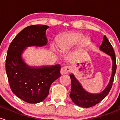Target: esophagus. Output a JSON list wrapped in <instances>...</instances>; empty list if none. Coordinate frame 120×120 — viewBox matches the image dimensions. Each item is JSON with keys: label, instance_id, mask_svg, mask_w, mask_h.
I'll return each mask as SVG.
<instances>
[{"label": "esophagus", "instance_id": "1", "mask_svg": "<svg viewBox=\"0 0 120 120\" xmlns=\"http://www.w3.org/2000/svg\"><path fill=\"white\" fill-rule=\"evenodd\" d=\"M70 71V68L68 66H64V67L62 68L61 69H60V74L62 75H66V74H68L69 71Z\"/></svg>", "mask_w": 120, "mask_h": 120}]
</instances>
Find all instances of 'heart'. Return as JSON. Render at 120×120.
Here are the masks:
<instances>
[{
  "mask_svg": "<svg viewBox=\"0 0 120 120\" xmlns=\"http://www.w3.org/2000/svg\"><path fill=\"white\" fill-rule=\"evenodd\" d=\"M87 43V41L83 34L73 32L67 33L60 37L57 43V46L60 52H65L69 51L71 48L79 44L82 47H84L86 46ZM51 49L55 52L56 51L54 45H52Z\"/></svg>",
  "mask_w": 120,
  "mask_h": 120,
  "instance_id": "heart-1",
  "label": "heart"
}]
</instances>
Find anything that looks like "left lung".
I'll return each instance as SVG.
<instances>
[{
  "label": "left lung",
  "instance_id": "8db88e82",
  "mask_svg": "<svg viewBox=\"0 0 120 120\" xmlns=\"http://www.w3.org/2000/svg\"><path fill=\"white\" fill-rule=\"evenodd\" d=\"M99 50L109 55L112 58V73L110 79L108 84L103 91L99 93L92 94L87 92L82 87L81 84L75 77L73 74L71 73V75H70V79H71V91H70V97L73 103L80 107L88 108L95 106L102 101L107 96L112 88L116 69H117V65H116V56L114 50L105 35L103 36V41L101 45H100Z\"/></svg>",
  "mask_w": 120,
  "mask_h": 120
}]
</instances>
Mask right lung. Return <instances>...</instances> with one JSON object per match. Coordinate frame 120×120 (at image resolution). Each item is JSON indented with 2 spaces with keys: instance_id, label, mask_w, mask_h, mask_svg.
Here are the masks:
<instances>
[{
  "instance_id": "1",
  "label": "right lung",
  "mask_w": 120,
  "mask_h": 120,
  "mask_svg": "<svg viewBox=\"0 0 120 120\" xmlns=\"http://www.w3.org/2000/svg\"><path fill=\"white\" fill-rule=\"evenodd\" d=\"M48 28L49 26L44 25L24 28L15 37L7 51L6 71L11 90L17 97L29 103H38L45 99L52 83L60 76V64L32 66L22 58L27 47L47 45Z\"/></svg>"
}]
</instances>
